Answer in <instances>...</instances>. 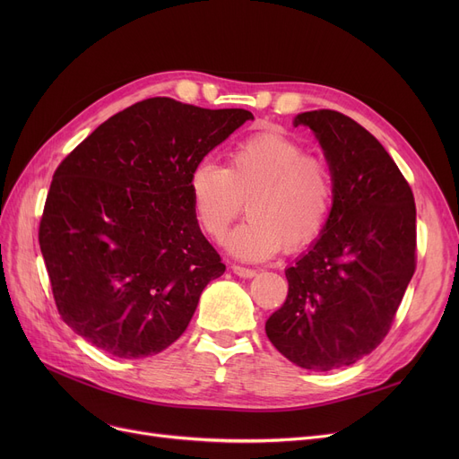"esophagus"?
I'll list each match as a JSON object with an SVG mask.
<instances>
[{
	"instance_id": "esophagus-1",
	"label": "esophagus",
	"mask_w": 459,
	"mask_h": 459,
	"mask_svg": "<svg viewBox=\"0 0 459 459\" xmlns=\"http://www.w3.org/2000/svg\"><path fill=\"white\" fill-rule=\"evenodd\" d=\"M230 268H232V273H234V275L242 277V279H251V277H255V275H256V270L244 268V266H238V264H232Z\"/></svg>"
}]
</instances>
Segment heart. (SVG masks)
I'll return each mask as SVG.
<instances>
[{
	"label": "heart",
	"instance_id": "heart-1",
	"mask_svg": "<svg viewBox=\"0 0 459 459\" xmlns=\"http://www.w3.org/2000/svg\"><path fill=\"white\" fill-rule=\"evenodd\" d=\"M187 189L197 223L212 239L225 236L247 203L249 220L227 238V249L242 260H266L282 247L296 253L315 244L334 204L329 165L277 132L239 141L227 167L197 163Z\"/></svg>",
	"mask_w": 459,
	"mask_h": 459
}]
</instances>
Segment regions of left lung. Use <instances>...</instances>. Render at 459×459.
<instances>
[{"label":"left lung","mask_w":459,"mask_h":459,"mask_svg":"<svg viewBox=\"0 0 459 459\" xmlns=\"http://www.w3.org/2000/svg\"><path fill=\"white\" fill-rule=\"evenodd\" d=\"M294 126L320 141L334 204L316 244L288 268L272 344L307 370L350 367L387 336L417 266L413 191L383 144L353 118L305 111Z\"/></svg>","instance_id":"8db88e82"}]
</instances>
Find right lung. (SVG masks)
Here are the masks:
<instances>
[{
	"mask_svg": "<svg viewBox=\"0 0 459 459\" xmlns=\"http://www.w3.org/2000/svg\"><path fill=\"white\" fill-rule=\"evenodd\" d=\"M251 118L156 96L108 118L56 169L39 244L59 315L87 342L141 359L186 331L225 272L193 212L189 173Z\"/></svg>",
	"mask_w": 459,
	"mask_h": 459,
	"instance_id": "1",
	"label": "right lung"
}]
</instances>
